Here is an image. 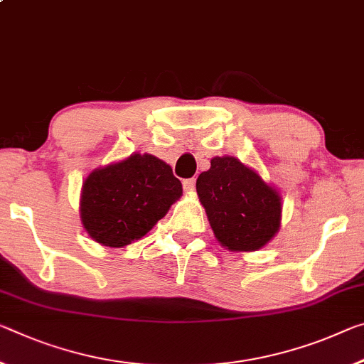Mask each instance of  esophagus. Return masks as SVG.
Returning <instances> with one entry per match:
<instances>
[{"label":"esophagus","mask_w":364,"mask_h":364,"mask_svg":"<svg viewBox=\"0 0 364 364\" xmlns=\"http://www.w3.org/2000/svg\"><path fill=\"white\" fill-rule=\"evenodd\" d=\"M183 188H184V191H186V193H193L194 188H196V180H194V178H189V180H184V181H183Z\"/></svg>","instance_id":"1"}]
</instances>
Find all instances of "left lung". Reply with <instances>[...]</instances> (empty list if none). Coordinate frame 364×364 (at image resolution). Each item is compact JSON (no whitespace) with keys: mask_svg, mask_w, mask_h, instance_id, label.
<instances>
[{"mask_svg":"<svg viewBox=\"0 0 364 364\" xmlns=\"http://www.w3.org/2000/svg\"><path fill=\"white\" fill-rule=\"evenodd\" d=\"M196 191L225 250L257 251L279 233L280 193L236 157H213L196 181Z\"/></svg>","mask_w":364,"mask_h":364,"instance_id":"1","label":"left lung"}]
</instances>
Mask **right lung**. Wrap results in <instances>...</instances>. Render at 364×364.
<instances>
[{"label":"right lung","instance_id":"right-lung-1","mask_svg":"<svg viewBox=\"0 0 364 364\" xmlns=\"http://www.w3.org/2000/svg\"><path fill=\"white\" fill-rule=\"evenodd\" d=\"M181 194V181L168 164L136 152L85 178L80 222L97 243L123 247L151 232Z\"/></svg>","mask_w":364,"mask_h":364}]
</instances>
